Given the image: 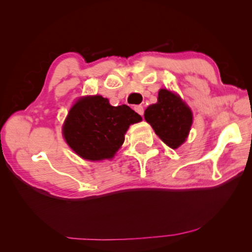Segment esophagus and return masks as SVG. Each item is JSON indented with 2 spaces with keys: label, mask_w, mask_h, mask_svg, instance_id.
<instances>
[{
  "label": "esophagus",
  "mask_w": 252,
  "mask_h": 252,
  "mask_svg": "<svg viewBox=\"0 0 252 252\" xmlns=\"http://www.w3.org/2000/svg\"><path fill=\"white\" fill-rule=\"evenodd\" d=\"M134 111H135L136 113H139L140 116H143L144 110H143V106L142 105H135L134 106Z\"/></svg>",
  "instance_id": "obj_1"
}]
</instances>
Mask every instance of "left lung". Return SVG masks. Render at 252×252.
Returning <instances> with one entry per match:
<instances>
[{
    "mask_svg": "<svg viewBox=\"0 0 252 252\" xmlns=\"http://www.w3.org/2000/svg\"><path fill=\"white\" fill-rule=\"evenodd\" d=\"M144 119L157 135L170 148L176 149L186 141L192 125V113L180 96L161 89L158 102L148 106Z\"/></svg>",
    "mask_w": 252,
    "mask_h": 252,
    "instance_id": "1",
    "label": "left lung"
}]
</instances>
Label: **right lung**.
Instances as JSON below:
<instances>
[{"instance_id":"obj_1","label":"right lung","mask_w":252,"mask_h":252,"mask_svg":"<svg viewBox=\"0 0 252 252\" xmlns=\"http://www.w3.org/2000/svg\"><path fill=\"white\" fill-rule=\"evenodd\" d=\"M142 118L126 104L112 106L101 95L80 99L63 126L66 143L87 160L110 159L125 141L130 125Z\"/></svg>"}]
</instances>
